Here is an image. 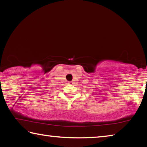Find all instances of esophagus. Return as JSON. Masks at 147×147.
Listing matches in <instances>:
<instances>
[{"instance_id": "34e87169", "label": "esophagus", "mask_w": 147, "mask_h": 147, "mask_svg": "<svg viewBox=\"0 0 147 147\" xmlns=\"http://www.w3.org/2000/svg\"><path fill=\"white\" fill-rule=\"evenodd\" d=\"M68 84H70V85H71V84H73V82H69Z\"/></svg>"}]
</instances>
